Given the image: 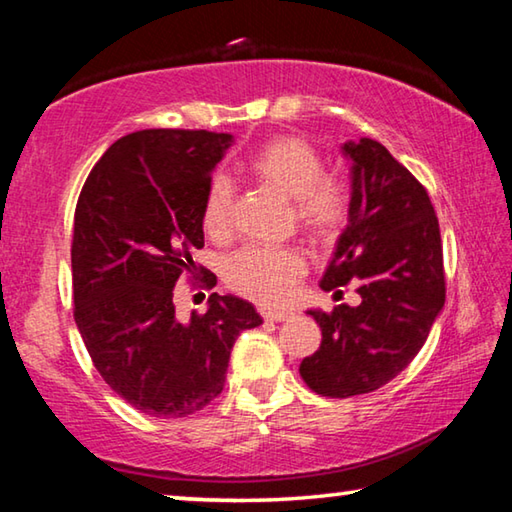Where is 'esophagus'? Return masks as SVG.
Returning a JSON list of instances; mask_svg holds the SVG:
<instances>
[{"label": "esophagus", "mask_w": 512, "mask_h": 512, "mask_svg": "<svg viewBox=\"0 0 512 512\" xmlns=\"http://www.w3.org/2000/svg\"><path fill=\"white\" fill-rule=\"evenodd\" d=\"M262 316L266 320H275V323H282V320L291 318L293 314H291V311H287V309H262Z\"/></svg>", "instance_id": "1"}]
</instances>
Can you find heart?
<instances>
[{
    "mask_svg": "<svg viewBox=\"0 0 512 512\" xmlns=\"http://www.w3.org/2000/svg\"><path fill=\"white\" fill-rule=\"evenodd\" d=\"M250 176L291 201V214L309 239L336 237L348 221L350 194L341 180L325 176L323 155L302 137L284 135L266 142L246 162ZM235 187L228 178H214L203 201V228L210 237L228 235ZM305 273V259L293 248L248 246L230 257V287L264 305L289 298Z\"/></svg>",
    "mask_w": 512,
    "mask_h": 512,
    "instance_id": "b5f03b06",
    "label": "heart"
}]
</instances>
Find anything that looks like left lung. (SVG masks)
<instances>
[{"mask_svg": "<svg viewBox=\"0 0 512 512\" xmlns=\"http://www.w3.org/2000/svg\"><path fill=\"white\" fill-rule=\"evenodd\" d=\"M350 162V212L320 289L357 282L361 305L309 309L323 341L300 375L325 397L377 391L409 366L445 307L443 244L427 189L386 146L341 144Z\"/></svg>", "mask_w": 512, "mask_h": 512, "instance_id": "1", "label": "left lung"}]
</instances>
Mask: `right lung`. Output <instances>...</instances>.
Here are the masks:
<instances>
[{"mask_svg": "<svg viewBox=\"0 0 512 512\" xmlns=\"http://www.w3.org/2000/svg\"><path fill=\"white\" fill-rule=\"evenodd\" d=\"M230 133L151 128L94 164L74 214V320L103 381L137 411L187 418L221 395L232 345L262 325L248 300L212 293L180 320L173 289L205 246L203 201Z\"/></svg>", "mask_w": 512, "mask_h": 512, "instance_id": "obj_1", "label": "right lung"}]
</instances>
